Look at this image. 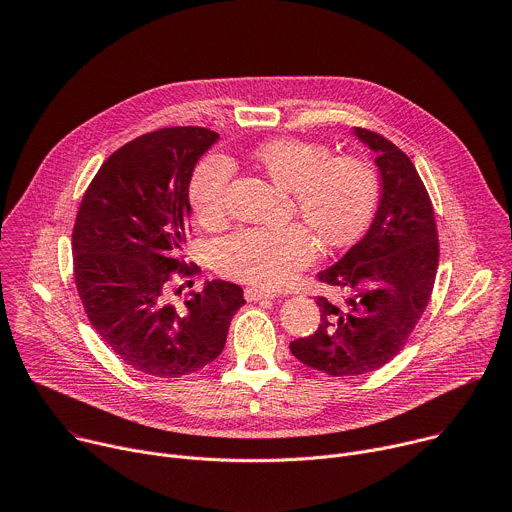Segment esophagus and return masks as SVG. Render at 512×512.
Returning a JSON list of instances; mask_svg holds the SVG:
<instances>
[{
  "instance_id": "obj_1",
  "label": "esophagus",
  "mask_w": 512,
  "mask_h": 512,
  "mask_svg": "<svg viewBox=\"0 0 512 512\" xmlns=\"http://www.w3.org/2000/svg\"><path fill=\"white\" fill-rule=\"evenodd\" d=\"M245 298L249 302H259V300H275L277 291L273 289H263V287H247L245 289Z\"/></svg>"
}]
</instances>
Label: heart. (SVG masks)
<instances>
[{
    "mask_svg": "<svg viewBox=\"0 0 512 512\" xmlns=\"http://www.w3.org/2000/svg\"><path fill=\"white\" fill-rule=\"evenodd\" d=\"M259 168L294 194L296 210L326 247L356 241L369 227L379 200L375 170L360 158H332L322 143L304 139L265 141L253 154ZM233 162L223 154L204 158L192 174L188 198L194 218L216 225L225 216ZM306 227H247L212 247L216 269L263 287L287 283L318 255V241Z\"/></svg>",
    "mask_w": 512,
    "mask_h": 512,
    "instance_id": "1",
    "label": "heart"
}]
</instances>
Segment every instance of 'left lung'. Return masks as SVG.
I'll return each instance as SVG.
<instances>
[{
	"instance_id": "1",
	"label": "left lung",
	"mask_w": 512,
	"mask_h": 512,
	"mask_svg": "<svg viewBox=\"0 0 512 512\" xmlns=\"http://www.w3.org/2000/svg\"><path fill=\"white\" fill-rule=\"evenodd\" d=\"M352 135L375 154L379 204L364 237L318 273L344 300L318 298L322 324L289 344L306 367L332 377L377 371L405 346L440 257L431 200L411 160L379 133L354 127Z\"/></svg>"
}]
</instances>
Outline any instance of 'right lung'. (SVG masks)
I'll use <instances>...</instances> for the list:
<instances>
[{
    "instance_id": "add662e5",
    "label": "right lung",
    "mask_w": 512,
    "mask_h": 512,
    "mask_svg": "<svg viewBox=\"0 0 512 512\" xmlns=\"http://www.w3.org/2000/svg\"><path fill=\"white\" fill-rule=\"evenodd\" d=\"M218 141L202 127L141 135L107 158L87 188L75 231V279L89 322L135 371L176 379L223 352L245 304L237 283L206 281L186 302L168 296L190 233L188 188L198 160Z\"/></svg>"
}]
</instances>
